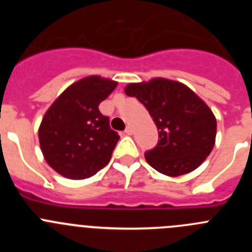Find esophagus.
Listing matches in <instances>:
<instances>
[{"label":"esophagus","instance_id":"obj_1","mask_svg":"<svg viewBox=\"0 0 252 252\" xmlns=\"http://www.w3.org/2000/svg\"><path fill=\"white\" fill-rule=\"evenodd\" d=\"M125 133H126V135H132V128H131L130 126H127L126 130H125Z\"/></svg>","mask_w":252,"mask_h":252}]
</instances>
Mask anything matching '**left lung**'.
<instances>
[{
    "mask_svg": "<svg viewBox=\"0 0 252 252\" xmlns=\"http://www.w3.org/2000/svg\"><path fill=\"white\" fill-rule=\"evenodd\" d=\"M159 131V142L145 153L149 165L168 177L188 174L206 160L216 142L217 121L208 106L186 84L165 78L130 83Z\"/></svg>",
    "mask_w": 252,
    "mask_h": 252,
    "instance_id": "8db88e82",
    "label": "left lung"
}]
</instances>
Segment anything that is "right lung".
Wrapping results in <instances>:
<instances>
[{
    "instance_id": "obj_1",
    "label": "right lung",
    "mask_w": 252,
    "mask_h": 252,
    "mask_svg": "<svg viewBox=\"0 0 252 252\" xmlns=\"http://www.w3.org/2000/svg\"><path fill=\"white\" fill-rule=\"evenodd\" d=\"M117 82L88 75L74 82L53 102L39 127L46 162L68 179H86L106 166L120 136L98 104Z\"/></svg>"
}]
</instances>
